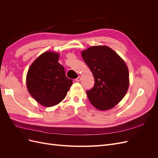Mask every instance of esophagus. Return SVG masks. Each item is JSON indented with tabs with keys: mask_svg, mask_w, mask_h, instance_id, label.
I'll return each instance as SVG.
<instances>
[{
	"mask_svg": "<svg viewBox=\"0 0 158 158\" xmlns=\"http://www.w3.org/2000/svg\"><path fill=\"white\" fill-rule=\"evenodd\" d=\"M80 80H81V78L80 77V76H78V78H76L75 79V81H76V82H80Z\"/></svg>",
	"mask_w": 158,
	"mask_h": 158,
	"instance_id": "esophagus-1",
	"label": "esophagus"
}]
</instances>
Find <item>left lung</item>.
<instances>
[{
    "label": "left lung",
    "mask_w": 158,
    "mask_h": 158,
    "mask_svg": "<svg viewBox=\"0 0 158 158\" xmlns=\"http://www.w3.org/2000/svg\"><path fill=\"white\" fill-rule=\"evenodd\" d=\"M82 56L92 71L95 83L87 90L91 103L99 110L113 108L125 97L129 85V73L123 60L107 46H93Z\"/></svg>",
    "instance_id": "1"
}]
</instances>
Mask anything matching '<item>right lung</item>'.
<instances>
[{
  "instance_id": "add662e5",
  "label": "right lung",
  "mask_w": 158,
  "mask_h": 158,
  "mask_svg": "<svg viewBox=\"0 0 158 158\" xmlns=\"http://www.w3.org/2000/svg\"><path fill=\"white\" fill-rule=\"evenodd\" d=\"M59 55L45 52L33 62L28 70L26 84L28 92L41 105L51 107L59 103L67 94L73 80L66 76Z\"/></svg>"
}]
</instances>
